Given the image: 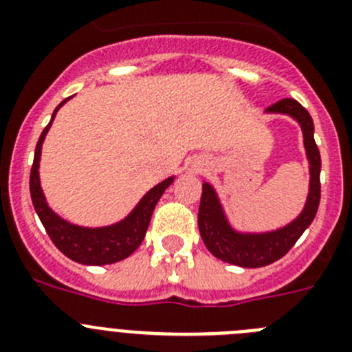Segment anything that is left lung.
I'll list each match as a JSON object with an SVG mask.
<instances>
[{
  "mask_svg": "<svg viewBox=\"0 0 352 352\" xmlns=\"http://www.w3.org/2000/svg\"><path fill=\"white\" fill-rule=\"evenodd\" d=\"M265 113L289 115L302 127L311 182H309L307 201L300 214L296 216L292 223L277 230L244 234L230 227L220 199L209 183L202 185V197L201 206H199V232H201L206 248L221 262L246 267V269L265 267L285 256L295 246L296 241L300 239L305 228L312 223L319 208V199H321V183H319L321 157H319L318 144L314 141V122L309 111L295 99H281L276 104L269 106Z\"/></svg>",
  "mask_w": 352,
  "mask_h": 352,
  "instance_id": "1",
  "label": "left lung"
}]
</instances>
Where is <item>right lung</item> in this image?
<instances>
[{
    "label": "right lung",
    "instance_id": "obj_1",
    "mask_svg": "<svg viewBox=\"0 0 352 352\" xmlns=\"http://www.w3.org/2000/svg\"><path fill=\"white\" fill-rule=\"evenodd\" d=\"M67 99H64L54 109L50 122L43 129L36 143L33 167H31V176H29V190H31L33 206L52 243L56 244L57 250L66 254L67 258H71L73 262L83 263V265H108V263L120 262L124 258L131 256L140 248V244L143 243L155 206L162 197V193L166 192L167 186L174 182V176L153 186L138 202L136 208L132 209L118 223L108 225V227L89 228L78 227V225L63 220L59 214H56L48 208L47 201H45L43 190H41L40 185V170L38 169H40L41 146H43L45 136H47L48 129H50L52 122L56 118V113L59 111V108Z\"/></svg>",
    "mask_w": 352,
    "mask_h": 352
}]
</instances>
